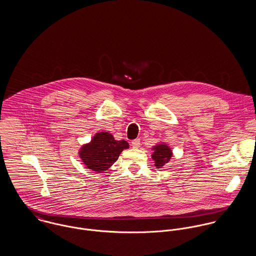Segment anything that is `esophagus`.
Instances as JSON below:
<instances>
[{
	"label": "esophagus",
	"instance_id": "1",
	"mask_svg": "<svg viewBox=\"0 0 256 256\" xmlns=\"http://www.w3.org/2000/svg\"><path fill=\"white\" fill-rule=\"evenodd\" d=\"M140 139H135V140H133L132 141V146L134 148H138L139 146H140Z\"/></svg>",
	"mask_w": 256,
	"mask_h": 256
}]
</instances>
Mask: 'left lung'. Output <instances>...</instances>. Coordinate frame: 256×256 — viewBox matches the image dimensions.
I'll list each match as a JSON object with an SVG mask.
<instances>
[{
	"label": "left lung",
	"instance_id": "8db88e82",
	"mask_svg": "<svg viewBox=\"0 0 256 256\" xmlns=\"http://www.w3.org/2000/svg\"><path fill=\"white\" fill-rule=\"evenodd\" d=\"M152 158L154 160V166L158 168L166 166L172 156V148L168 146V144L164 142L158 143L156 146L152 148Z\"/></svg>",
	"mask_w": 256,
	"mask_h": 256
}]
</instances>
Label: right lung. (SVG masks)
<instances>
[{
	"label": "right lung",
	"instance_id": "right-lung-1",
	"mask_svg": "<svg viewBox=\"0 0 256 256\" xmlns=\"http://www.w3.org/2000/svg\"><path fill=\"white\" fill-rule=\"evenodd\" d=\"M129 148L125 140L116 141L108 132H98L90 143L82 145L78 156L82 164L88 170L96 172H104L118 160L123 150Z\"/></svg>",
	"mask_w": 256,
	"mask_h": 256
}]
</instances>
